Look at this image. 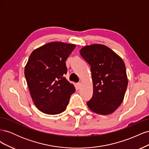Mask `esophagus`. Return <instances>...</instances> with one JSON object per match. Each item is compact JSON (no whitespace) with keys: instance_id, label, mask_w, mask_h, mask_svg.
<instances>
[{"instance_id":"esophagus-1","label":"esophagus","mask_w":149,"mask_h":149,"mask_svg":"<svg viewBox=\"0 0 149 149\" xmlns=\"http://www.w3.org/2000/svg\"><path fill=\"white\" fill-rule=\"evenodd\" d=\"M76 86H77V88L78 89H81V84L80 83H77L76 84Z\"/></svg>"}]
</instances>
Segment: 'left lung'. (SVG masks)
<instances>
[{
    "label": "left lung",
    "mask_w": 149,
    "mask_h": 149,
    "mask_svg": "<svg viewBox=\"0 0 149 149\" xmlns=\"http://www.w3.org/2000/svg\"><path fill=\"white\" fill-rule=\"evenodd\" d=\"M91 66L93 97L87 102L92 111L101 115L114 112L123 101L128 79L123 59L104 45L93 44L80 49Z\"/></svg>",
    "instance_id": "left-lung-1"
}]
</instances>
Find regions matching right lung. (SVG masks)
I'll return each mask as SVG.
<instances>
[{"label":"right lung","instance_id":"1","mask_svg":"<svg viewBox=\"0 0 149 149\" xmlns=\"http://www.w3.org/2000/svg\"><path fill=\"white\" fill-rule=\"evenodd\" d=\"M75 47L76 45L53 42L30 54L25 76L35 105L45 114L63 112L75 91L74 85L64 77L67 73L65 61Z\"/></svg>","mask_w":149,"mask_h":149}]
</instances>
